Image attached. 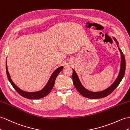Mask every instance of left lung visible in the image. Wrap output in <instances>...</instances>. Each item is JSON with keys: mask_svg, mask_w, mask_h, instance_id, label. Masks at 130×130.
<instances>
[{"mask_svg": "<svg viewBox=\"0 0 130 130\" xmlns=\"http://www.w3.org/2000/svg\"><path fill=\"white\" fill-rule=\"evenodd\" d=\"M114 41L116 43L118 44V41L116 39L114 38ZM119 51L121 53V69L120 73L119 74L118 77L116 78L115 81L114 82L111 86H110L109 88L106 89L105 90L102 91V92H93L89 91L87 90L86 88L84 87L81 84V83L79 81V79L78 78V76L76 74L75 71L73 69V73H72V81L74 85L75 86V88L77 89V90L79 92L82 96L88 98L89 99H98V98H104L108 96L110 94L114 91L115 89L118 87L122 79L123 78L125 75V69H126V62H125V56L123 54L122 52L121 51L120 49H119Z\"/></svg>", "mask_w": 130, "mask_h": 130, "instance_id": "1", "label": "left lung"}]
</instances>
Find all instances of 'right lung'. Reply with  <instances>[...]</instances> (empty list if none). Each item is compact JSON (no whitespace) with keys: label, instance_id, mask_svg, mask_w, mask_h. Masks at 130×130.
Here are the masks:
<instances>
[{"label":"right lung","instance_id":"obj_1","mask_svg":"<svg viewBox=\"0 0 130 130\" xmlns=\"http://www.w3.org/2000/svg\"><path fill=\"white\" fill-rule=\"evenodd\" d=\"M62 69H63L62 66H60V67L58 68L57 69H56L53 72L51 77H50L49 79L47 84L46 85V86L42 89V90H41L40 91L36 92H27L22 91L19 88H18L17 86L15 85L14 83L12 82V81L11 79L10 76L9 74L8 68H7V64H6V74H7L9 81H10V84L12 86V87H14V88L16 91H17L18 93L19 94H20L21 96H22V97H24L27 99H37L44 97L46 95H47L49 93L51 92L52 89H53V87H54L55 79L56 77H57L58 74L60 73V72Z\"/></svg>","mask_w":130,"mask_h":130}]
</instances>
